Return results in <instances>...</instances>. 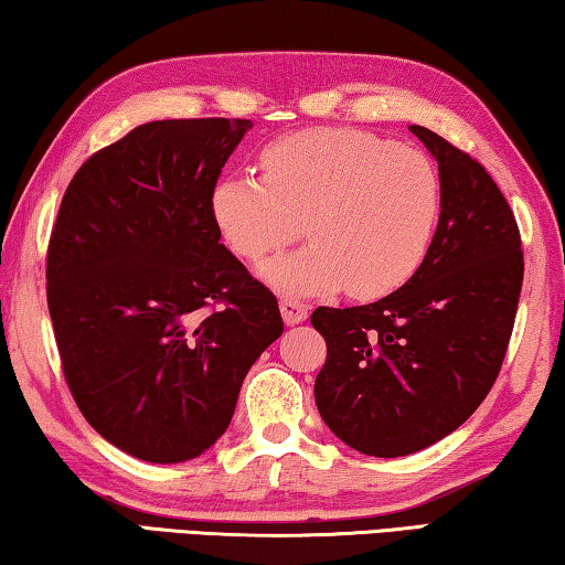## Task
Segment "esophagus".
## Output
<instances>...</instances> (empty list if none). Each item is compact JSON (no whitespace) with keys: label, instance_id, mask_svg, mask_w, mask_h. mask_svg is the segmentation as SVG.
<instances>
[{"label":"esophagus","instance_id":"esophagus-1","mask_svg":"<svg viewBox=\"0 0 565 565\" xmlns=\"http://www.w3.org/2000/svg\"><path fill=\"white\" fill-rule=\"evenodd\" d=\"M279 306H281V317L286 323H289V327H294V323H301V321H306V317H309V306L299 299H291V296L281 299Z\"/></svg>","mask_w":565,"mask_h":565}]
</instances>
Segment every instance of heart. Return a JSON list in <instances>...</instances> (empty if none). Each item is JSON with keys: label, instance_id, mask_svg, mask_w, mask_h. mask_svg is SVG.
I'll list each match as a JSON object with an SVG mask.
<instances>
[{"label": "heart", "instance_id": "heart-1", "mask_svg": "<svg viewBox=\"0 0 565 565\" xmlns=\"http://www.w3.org/2000/svg\"><path fill=\"white\" fill-rule=\"evenodd\" d=\"M212 214L228 248L264 264L301 236L309 246L264 266L286 294L381 299L426 262L441 216V177L424 151L361 129H306L262 151V179L218 181Z\"/></svg>", "mask_w": 565, "mask_h": 565}]
</instances>
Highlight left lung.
Instances as JSON below:
<instances>
[{
  "label": "left lung",
  "mask_w": 565,
  "mask_h": 565,
  "mask_svg": "<svg viewBox=\"0 0 565 565\" xmlns=\"http://www.w3.org/2000/svg\"><path fill=\"white\" fill-rule=\"evenodd\" d=\"M438 161L441 216L426 262L374 303L329 309L313 396L343 444L379 458L441 441L499 379L523 284L521 232L489 171L436 131L411 124Z\"/></svg>",
  "instance_id": "left-lung-1"
}]
</instances>
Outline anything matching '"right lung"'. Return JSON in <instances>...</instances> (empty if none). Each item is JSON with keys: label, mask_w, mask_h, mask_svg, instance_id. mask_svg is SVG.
Segmentation results:
<instances>
[{"label": "right lung", "mask_w": 565, "mask_h": 565, "mask_svg": "<svg viewBox=\"0 0 565 565\" xmlns=\"http://www.w3.org/2000/svg\"><path fill=\"white\" fill-rule=\"evenodd\" d=\"M248 119H167L99 149L64 191L46 248L62 371L94 431L181 463L226 431L281 337L279 301L218 244L212 194Z\"/></svg>", "instance_id": "obj_1"}]
</instances>
